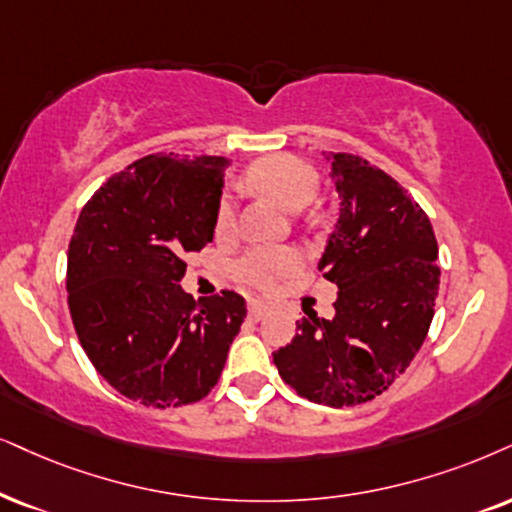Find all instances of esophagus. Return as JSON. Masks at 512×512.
<instances>
[{
  "label": "esophagus",
  "mask_w": 512,
  "mask_h": 512,
  "mask_svg": "<svg viewBox=\"0 0 512 512\" xmlns=\"http://www.w3.org/2000/svg\"><path fill=\"white\" fill-rule=\"evenodd\" d=\"M271 312V304L267 302H260V300H252L248 304V316L252 321H262L264 316H267Z\"/></svg>",
  "instance_id": "obj_1"
}]
</instances>
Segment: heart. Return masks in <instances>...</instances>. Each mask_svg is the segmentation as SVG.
<instances>
[{
  "label": "heart",
  "instance_id": "heart-1",
  "mask_svg": "<svg viewBox=\"0 0 512 512\" xmlns=\"http://www.w3.org/2000/svg\"><path fill=\"white\" fill-rule=\"evenodd\" d=\"M248 181L264 196L286 210H302L319 193V174L295 155H269L250 167ZM234 229V205L222 198L215 212V234L229 236ZM300 267V257L290 248H252L236 262V276L250 288L271 290L278 281Z\"/></svg>",
  "mask_w": 512,
  "mask_h": 512
}]
</instances>
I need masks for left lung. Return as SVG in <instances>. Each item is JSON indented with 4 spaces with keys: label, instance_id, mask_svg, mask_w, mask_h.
<instances>
[{
    "label": "left lung",
    "instance_id": "1",
    "mask_svg": "<svg viewBox=\"0 0 512 512\" xmlns=\"http://www.w3.org/2000/svg\"><path fill=\"white\" fill-rule=\"evenodd\" d=\"M340 217L319 271L338 286L331 321L307 312L274 352L300 397L333 409L383 394L416 357L435 316L437 238L423 208L390 174L328 153Z\"/></svg>",
    "mask_w": 512,
    "mask_h": 512
}]
</instances>
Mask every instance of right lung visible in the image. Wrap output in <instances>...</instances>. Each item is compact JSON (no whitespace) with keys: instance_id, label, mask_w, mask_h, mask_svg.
<instances>
[{"instance_id":"right-lung-1","label":"right lung","mask_w":512,"mask_h":512,"mask_svg":"<svg viewBox=\"0 0 512 512\" xmlns=\"http://www.w3.org/2000/svg\"><path fill=\"white\" fill-rule=\"evenodd\" d=\"M229 160L146 155L87 200L68 245V307L108 385L153 409L193 404L217 385L248 314L234 290L193 300L186 255L215 236Z\"/></svg>"}]
</instances>
